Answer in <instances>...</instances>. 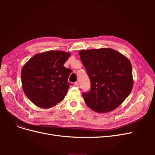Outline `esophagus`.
Wrapping results in <instances>:
<instances>
[{
    "label": "esophagus",
    "instance_id": "34e87169",
    "mask_svg": "<svg viewBox=\"0 0 155 155\" xmlns=\"http://www.w3.org/2000/svg\"><path fill=\"white\" fill-rule=\"evenodd\" d=\"M74 86L75 87H78L79 86V83L78 82H75L74 83Z\"/></svg>",
    "mask_w": 155,
    "mask_h": 155
}]
</instances>
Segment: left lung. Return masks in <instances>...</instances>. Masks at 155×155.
<instances>
[{"label": "left lung", "instance_id": "1", "mask_svg": "<svg viewBox=\"0 0 155 155\" xmlns=\"http://www.w3.org/2000/svg\"><path fill=\"white\" fill-rule=\"evenodd\" d=\"M90 78L91 88L83 92L87 105L98 113L110 112L120 106L132 91V65L125 55L104 48L79 51Z\"/></svg>", "mask_w": 155, "mask_h": 155}]
</instances>
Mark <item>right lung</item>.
I'll use <instances>...</instances> for the list:
<instances>
[{
    "label": "right lung",
    "mask_w": 155,
    "mask_h": 155,
    "mask_svg": "<svg viewBox=\"0 0 155 155\" xmlns=\"http://www.w3.org/2000/svg\"><path fill=\"white\" fill-rule=\"evenodd\" d=\"M70 54L50 50L37 54L26 62L21 70L23 91L36 106L49 109L62 101L69 86L71 70L64 67Z\"/></svg>",
    "instance_id": "right-lung-1"
}]
</instances>
